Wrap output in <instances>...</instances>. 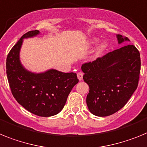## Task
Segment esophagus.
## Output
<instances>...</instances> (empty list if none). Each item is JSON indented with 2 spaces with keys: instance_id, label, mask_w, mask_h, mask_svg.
<instances>
[{
  "instance_id": "34e87169",
  "label": "esophagus",
  "mask_w": 147,
  "mask_h": 147,
  "mask_svg": "<svg viewBox=\"0 0 147 147\" xmlns=\"http://www.w3.org/2000/svg\"><path fill=\"white\" fill-rule=\"evenodd\" d=\"M83 75H84V73L81 72H78L77 74V76H78V78L79 79V81H81L83 79Z\"/></svg>"
}]
</instances>
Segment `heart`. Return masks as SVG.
<instances>
[{"label": "heart", "instance_id": "heart-1", "mask_svg": "<svg viewBox=\"0 0 147 147\" xmlns=\"http://www.w3.org/2000/svg\"><path fill=\"white\" fill-rule=\"evenodd\" d=\"M95 41H97L96 39H95ZM107 43H105V42H104V43H102L101 44H100V47H99V52H102V51L104 50V49H105L106 47H107Z\"/></svg>", "mask_w": 147, "mask_h": 147}]
</instances>
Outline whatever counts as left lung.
Here are the masks:
<instances>
[{
    "label": "left lung",
    "instance_id": "1",
    "mask_svg": "<svg viewBox=\"0 0 147 147\" xmlns=\"http://www.w3.org/2000/svg\"><path fill=\"white\" fill-rule=\"evenodd\" d=\"M118 43L129 40L117 35ZM84 81L89 85L86 104L93 115L105 117L123 108L138 85L141 73L140 52L127 45L108 52L81 66Z\"/></svg>",
    "mask_w": 147,
    "mask_h": 147
}]
</instances>
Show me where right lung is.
Masks as SVG:
<instances>
[{
    "label": "right lung",
    "instance_id": "add662e5",
    "mask_svg": "<svg viewBox=\"0 0 147 147\" xmlns=\"http://www.w3.org/2000/svg\"><path fill=\"white\" fill-rule=\"evenodd\" d=\"M38 33V30L28 32L11 49L6 58V74L15 100L32 114L49 117L62 110L69 94L79 80L75 72L64 73L51 69L34 74L23 67L19 61L23 39Z\"/></svg>",
    "mask_w": 147,
    "mask_h": 147
}]
</instances>
